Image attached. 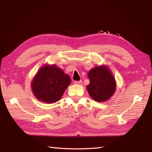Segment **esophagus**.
I'll list each match as a JSON object with an SVG mask.
<instances>
[{"mask_svg":"<svg viewBox=\"0 0 152 152\" xmlns=\"http://www.w3.org/2000/svg\"><path fill=\"white\" fill-rule=\"evenodd\" d=\"M74 84H76V85H82V81H74Z\"/></svg>","mask_w":152,"mask_h":152,"instance_id":"1","label":"esophagus"}]
</instances>
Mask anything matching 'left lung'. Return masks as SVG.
<instances>
[{"mask_svg": "<svg viewBox=\"0 0 152 152\" xmlns=\"http://www.w3.org/2000/svg\"><path fill=\"white\" fill-rule=\"evenodd\" d=\"M88 77L90 83L87 86V89L95 101H107L114 93L115 79L106 66H97L91 69L88 73Z\"/></svg>", "mask_w": 152, "mask_h": 152, "instance_id": "obj_1", "label": "left lung"}]
</instances>
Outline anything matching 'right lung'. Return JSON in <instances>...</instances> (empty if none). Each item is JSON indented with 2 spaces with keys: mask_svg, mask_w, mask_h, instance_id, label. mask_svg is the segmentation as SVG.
<instances>
[{
  "mask_svg": "<svg viewBox=\"0 0 152 152\" xmlns=\"http://www.w3.org/2000/svg\"><path fill=\"white\" fill-rule=\"evenodd\" d=\"M70 82V77L53 64L42 67L34 78L31 86L38 100L53 103L60 100Z\"/></svg>",
  "mask_w": 152,
  "mask_h": 152,
  "instance_id": "right-lung-1",
  "label": "right lung"
}]
</instances>
